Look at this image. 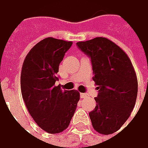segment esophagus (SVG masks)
Returning <instances> with one entry per match:
<instances>
[{
    "label": "esophagus",
    "instance_id": "esophagus-1",
    "mask_svg": "<svg viewBox=\"0 0 148 148\" xmlns=\"http://www.w3.org/2000/svg\"><path fill=\"white\" fill-rule=\"evenodd\" d=\"M81 97L82 99H87V98L90 97V95H89V94H87V93H81Z\"/></svg>",
    "mask_w": 148,
    "mask_h": 148
}]
</instances>
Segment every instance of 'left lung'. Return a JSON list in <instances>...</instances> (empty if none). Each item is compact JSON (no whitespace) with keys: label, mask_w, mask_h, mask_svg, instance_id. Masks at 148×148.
<instances>
[{"label":"left lung","mask_w":148,"mask_h":148,"mask_svg":"<svg viewBox=\"0 0 148 148\" xmlns=\"http://www.w3.org/2000/svg\"><path fill=\"white\" fill-rule=\"evenodd\" d=\"M78 48L90 58L93 80L99 90L92 125L101 134L116 132L130 117L138 95V80L130 59L122 49L104 37L80 41Z\"/></svg>","instance_id":"8db88e82"}]
</instances>
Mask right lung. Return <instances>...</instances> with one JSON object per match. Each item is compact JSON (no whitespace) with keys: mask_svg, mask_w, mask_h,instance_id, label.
Returning <instances> with one entry per match:
<instances>
[{"mask_svg":"<svg viewBox=\"0 0 148 148\" xmlns=\"http://www.w3.org/2000/svg\"><path fill=\"white\" fill-rule=\"evenodd\" d=\"M72 45V41L47 37L31 49L23 63V99L35 122L49 134L68 127L80 99L77 90H62L60 85H55L59 64Z\"/></svg>","mask_w":148,"mask_h":148,"instance_id":"obj_1","label":"right lung"}]
</instances>
